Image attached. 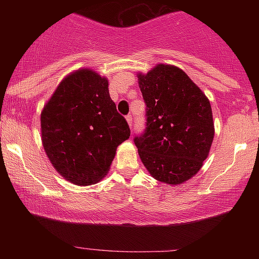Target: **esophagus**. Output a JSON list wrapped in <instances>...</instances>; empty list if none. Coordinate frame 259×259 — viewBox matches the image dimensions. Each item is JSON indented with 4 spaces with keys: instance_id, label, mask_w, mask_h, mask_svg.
Segmentation results:
<instances>
[{
    "instance_id": "esophagus-1",
    "label": "esophagus",
    "mask_w": 259,
    "mask_h": 259,
    "mask_svg": "<svg viewBox=\"0 0 259 259\" xmlns=\"http://www.w3.org/2000/svg\"><path fill=\"white\" fill-rule=\"evenodd\" d=\"M126 121H127V124H129L130 129H133V117L130 114L126 115Z\"/></svg>"
}]
</instances>
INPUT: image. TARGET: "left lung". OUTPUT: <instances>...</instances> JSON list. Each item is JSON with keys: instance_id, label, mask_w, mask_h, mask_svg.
Listing matches in <instances>:
<instances>
[{"instance_id": "1", "label": "left lung", "mask_w": 259, "mask_h": 259, "mask_svg": "<svg viewBox=\"0 0 259 259\" xmlns=\"http://www.w3.org/2000/svg\"><path fill=\"white\" fill-rule=\"evenodd\" d=\"M146 103V129L135 136L139 156L156 180L179 185L197 174L208 157L214 124L210 103L184 70L157 64L138 74Z\"/></svg>"}]
</instances>
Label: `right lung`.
Wrapping results in <instances>:
<instances>
[{"instance_id": "obj_1", "label": "right lung", "mask_w": 259, "mask_h": 259, "mask_svg": "<svg viewBox=\"0 0 259 259\" xmlns=\"http://www.w3.org/2000/svg\"><path fill=\"white\" fill-rule=\"evenodd\" d=\"M129 136L125 118L109 96L108 80L88 68L65 76L41 112L45 152L75 185L102 180Z\"/></svg>"}]
</instances>
